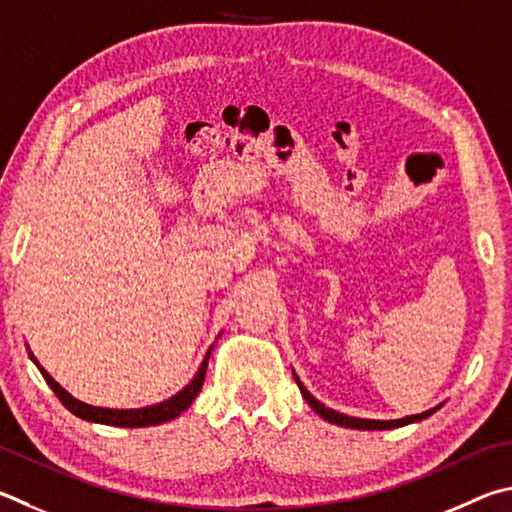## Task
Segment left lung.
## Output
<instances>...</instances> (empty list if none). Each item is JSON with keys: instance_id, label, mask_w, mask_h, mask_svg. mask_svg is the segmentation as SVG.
I'll use <instances>...</instances> for the list:
<instances>
[{"instance_id": "8db88e82", "label": "left lung", "mask_w": 512, "mask_h": 512, "mask_svg": "<svg viewBox=\"0 0 512 512\" xmlns=\"http://www.w3.org/2000/svg\"><path fill=\"white\" fill-rule=\"evenodd\" d=\"M295 383H297V387H300V392L306 398V403H309L313 410L324 418V421L336 423V425H342V427H353V430H392V427H401V425L414 423V421H423V418H427V416L436 412V407H434V410H427V412L416 414V416L398 418V421H369V418H353V416H345L340 412H333V410H329V407H324L320 401H315V398L309 394V389H306L300 383V378H297V376H295Z\"/></svg>"}]
</instances>
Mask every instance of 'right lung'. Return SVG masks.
I'll return each mask as SVG.
<instances>
[{
  "mask_svg": "<svg viewBox=\"0 0 512 512\" xmlns=\"http://www.w3.org/2000/svg\"><path fill=\"white\" fill-rule=\"evenodd\" d=\"M31 358H33V353H31ZM208 358H210V351L206 353V358H203L197 376H194L179 394L167 398V401H163L159 405L141 407V410H107V407H94V405L82 403V401H78V398H73L67 389L55 383L51 374H46V371L37 365L35 358L33 360H35L37 369L42 371L46 383H49V387L55 392V396L60 398V403L67 407L71 414L85 418V421H91V423H105V425H118V427H147V425H159L165 421H172V418H176L181 412L188 410L190 403L201 392L203 380H206Z\"/></svg>",
  "mask_w": 512,
  "mask_h": 512,
  "instance_id": "right-lung-1",
  "label": "right lung"
}]
</instances>
